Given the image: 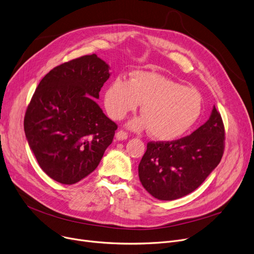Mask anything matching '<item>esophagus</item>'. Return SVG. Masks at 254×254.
Returning <instances> with one entry per match:
<instances>
[{
	"label": "esophagus",
	"mask_w": 254,
	"mask_h": 254,
	"mask_svg": "<svg viewBox=\"0 0 254 254\" xmlns=\"http://www.w3.org/2000/svg\"><path fill=\"white\" fill-rule=\"evenodd\" d=\"M115 137H116V139H117L118 141H124V140H127V134L126 131H124V130H118V131L116 132Z\"/></svg>",
	"instance_id": "obj_1"
}]
</instances>
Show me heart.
I'll return each instance as SVG.
<instances>
[{"label":"heart","instance_id":"1","mask_svg":"<svg viewBox=\"0 0 254 254\" xmlns=\"http://www.w3.org/2000/svg\"><path fill=\"white\" fill-rule=\"evenodd\" d=\"M139 104L143 116L130 120L128 127L135 130L149 128L153 138L169 141L195 125L202 113L203 99L192 87L144 71L132 73L128 81L116 78L105 90V108L114 120L135 111Z\"/></svg>","mask_w":254,"mask_h":254}]
</instances>
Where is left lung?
<instances>
[{
  "mask_svg": "<svg viewBox=\"0 0 254 254\" xmlns=\"http://www.w3.org/2000/svg\"><path fill=\"white\" fill-rule=\"evenodd\" d=\"M224 127L213 106L207 122L191 135L172 142H149L139 164L143 188L162 201L195 190L221 161Z\"/></svg>",
  "mask_w": 254,
  "mask_h": 254,
  "instance_id": "left-lung-1",
  "label": "left lung"
}]
</instances>
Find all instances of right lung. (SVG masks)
<instances>
[{"label": "right lung", "mask_w": 254, "mask_h": 254, "mask_svg": "<svg viewBox=\"0 0 254 254\" xmlns=\"http://www.w3.org/2000/svg\"><path fill=\"white\" fill-rule=\"evenodd\" d=\"M110 66L97 55L56 66L40 81L24 116V132L39 166L74 184L99 166L117 126L96 102Z\"/></svg>", "instance_id": "obj_1"}]
</instances>
